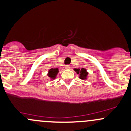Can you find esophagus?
<instances>
[{
  "instance_id": "obj_1",
  "label": "esophagus",
  "mask_w": 131,
  "mask_h": 131,
  "mask_svg": "<svg viewBox=\"0 0 131 131\" xmlns=\"http://www.w3.org/2000/svg\"><path fill=\"white\" fill-rule=\"evenodd\" d=\"M64 68H65L66 69H70V65H69V64H67V65L64 66Z\"/></svg>"
}]
</instances>
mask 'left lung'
I'll return each mask as SVG.
<instances>
[{
    "instance_id": "left-lung-1",
    "label": "left lung",
    "mask_w": 131,
    "mask_h": 131,
    "mask_svg": "<svg viewBox=\"0 0 131 131\" xmlns=\"http://www.w3.org/2000/svg\"><path fill=\"white\" fill-rule=\"evenodd\" d=\"M75 71L77 72V74H78V75H80L79 78H80V79L82 80H85L86 79V78H87V76H88V72L86 71V69H85V68H82V69H80V68H75L74 69Z\"/></svg>"
}]
</instances>
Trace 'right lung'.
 Here are the masks:
<instances>
[{
    "label": "right lung",
    "instance_id": "1",
    "mask_svg": "<svg viewBox=\"0 0 131 131\" xmlns=\"http://www.w3.org/2000/svg\"><path fill=\"white\" fill-rule=\"evenodd\" d=\"M58 68H51L48 71V76L51 78V79L54 80L56 78V75L58 73Z\"/></svg>",
    "mask_w": 131,
    "mask_h": 131
}]
</instances>
